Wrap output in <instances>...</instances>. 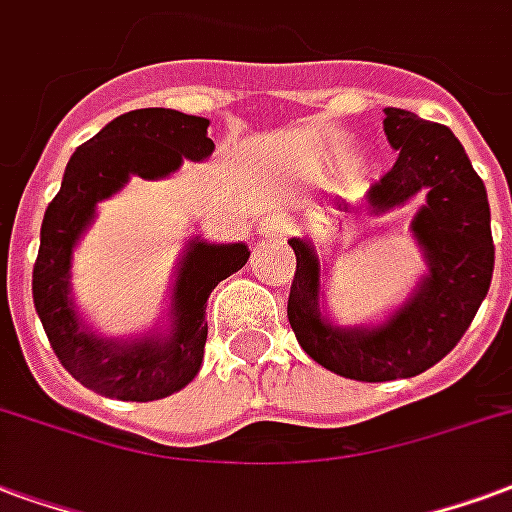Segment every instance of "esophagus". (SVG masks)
<instances>
[{
  "mask_svg": "<svg viewBox=\"0 0 512 512\" xmlns=\"http://www.w3.org/2000/svg\"><path fill=\"white\" fill-rule=\"evenodd\" d=\"M256 229H259L261 237H278L286 231V220L278 218V215H267V218H261L256 223Z\"/></svg>",
  "mask_w": 512,
  "mask_h": 512,
  "instance_id": "esophagus-1",
  "label": "esophagus"
}]
</instances>
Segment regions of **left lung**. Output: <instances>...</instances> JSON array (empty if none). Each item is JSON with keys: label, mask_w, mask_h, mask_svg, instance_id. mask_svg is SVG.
I'll return each mask as SVG.
<instances>
[{"label": "left lung", "mask_w": 512, "mask_h": 512, "mask_svg": "<svg viewBox=\"0 0 512 512\" xmlns=\"http://www.w3.org/2000/svg\"><path fill=\"white\" fill-rule=\"evenodd\" d=\"M384 136L398 158L368 188L363 212L379 218L423 196L409 231L428 270L412 294L382 322L343 327L327 313V267L313 242L289 240L297 256L286 311L294 335L311 360L357 382L409 379L439 363L472 324L494 275L486 185L453 130L384 108Z\"/></svg>", "instance_id": "left-lung-1"}]
</instances>
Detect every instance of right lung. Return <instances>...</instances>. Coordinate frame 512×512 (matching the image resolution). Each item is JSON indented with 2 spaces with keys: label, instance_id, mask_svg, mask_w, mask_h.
Returning <instances> with one entry per match:
<instances>
[{
  "label": "right lung",
  "instance_id": "obj_1",
  "mask_svg": "<svg viewBox=\"0 0 512 512\" xmlns=\"http://www.w3.org/2000/svg\"><path fill=\"white\" fill-rule=\"evenodd\" d=\"M210 119L174 108H136L111 119L98 136L67 160L62 188L48 204L32 272L35 311L51 349L73 379L119 401H158L196 379L207 343V300L251 256L245 242H207L193 234L169 289L166 319L147 333L108 338L81 316L70 289L78 242L95 223L100 201L125 188L130 177H171L185 160H207Z\"/></svg>",
  "mask_w": 512,
  "mask_h": 512
}]
</instances>
